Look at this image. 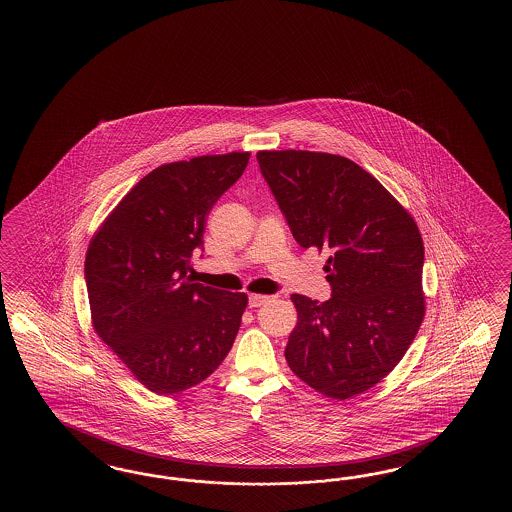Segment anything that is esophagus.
Returning a JSON list of instances; mask_svg holds the SVG:
<instances>
[{
  "label": "esophagus",
  "mask_w": 512,
  "mask_h": 512,
  "mask_svg": "<svg viewBox=\"0 0 512 512\" xmlns=\"http://www.w3.org/2000/svg\"><path fill=\"white\" fill-rule=\"evenodd\" d=\"M271 300V296H267V294H249V305L251 307H261V305L267 304Z\"/></svg>",
  "instance_id": "obj_1"
}]
</instances>
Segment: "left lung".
Returning a JSON list of instances; mask_svg holds the SVG:
<instances>
[{"instance_id":"1","label":"left lung","mask_w":512,"mask_h":512,"mask_svg":"<svg viewBox=\"0 0 512 512\" xmlns=\"http://www.w3.org/2000/svg\"><path fill=\"white\" fill-rule=\"evenodd\" d=\"M261 174L300 247L327 252L333 296L293 294L285 360L298 379L344 401L401 362L425 318V245L412 214L359 164L307 150H261Z\"/></svg>"}]
</instances>
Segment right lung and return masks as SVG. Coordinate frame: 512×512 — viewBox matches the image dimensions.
<instances>
[{"label": "right lung", "instance_id": "obj_1", "mask_svg": "<svg viewBox=\"0 0 512 512\" xmlns=\"http://www.w3.org/2000/svg\"><path fill=\"white\" fill-rule=\"evenodd\" d=\"M249 157L230 152L161 164L120 199L89 241L93 329L157 395L205 381L238 335L247 294L205 287L188 271L208 212Z\"/></svg>", "mask_w": 512, "mask_h": 512}]
</instances>
